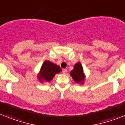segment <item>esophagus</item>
I'll return each instance as SVG.
<instances>
[{
	"label": "esophagus",
	"instance_id": "34e87169",
	"mask_svg": "<svg viewBox=\"0 0 125 125\" xmlns=\"http://www.w3.org/2000/svg\"><path fill=\"white\" fill-rule=\"evenodd\" d=\"M62 72H63V74H65L67 72V70L66 69H63L62 70Z\"/></svg>",
	"mask_w": 125,
	"mask_h": 125
}]
</instances>
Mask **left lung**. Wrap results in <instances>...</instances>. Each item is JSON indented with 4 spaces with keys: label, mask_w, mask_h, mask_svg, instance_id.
I'll use <instances>...</instances> for the list:
<instances>
[{
    "label": "left lung",
    "mask_w": 125,
    "mask_h": 125,
    "mask_svg": "<svg viewBox=\"0 0 125 125\" xmlns=\"http://www.w3.org/2000/svg\"><path fill=\"white\" fill-rule=\"evenodd\" d=\"M70 75L76 83L83 84L86 77L82 65L79 62L74 65V69L71 71Z\"/></svg>",
    "instance_id": "1"
}]
</instances>
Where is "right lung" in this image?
<instances>
[{
	"label": "right lung",
	"instance_id": "obj_1",
	"mask_svg": "<svg viewBox=\"0 0 125 125\" xmlns=\"http://www.w3.org/2000/svg\"><path fill=\"white\" fill-rule=\"evenodd\" d=\"M60 72H62V69L59 66L50 61L46 60L41 67L37 78L41 83L50 82L55 74H58Z\"/></svg>",
	"mask_w": 125,
	"mask_h": 125
}]
</instances>
